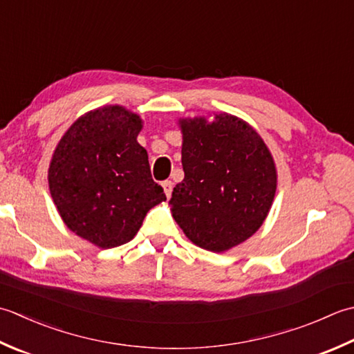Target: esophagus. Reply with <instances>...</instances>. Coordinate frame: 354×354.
Returning a JSON list of instances; mask_svg holds the SVG:
<instances>
[{
	"instance_id": "esophagus-1",
	"label": "esophagus",
	"mask_w": 354,
	"mask_h": 354,
	"mask_svg": "<svg viewBox=\"0 0 354 354\" xmlns=\"http://www.w3.org/2000/svg\"><path fill=\"white\" fill-rule=\"evenodd\" d=\"M172 182L171 180H165V182L162 183V187H163V191H165V196H167L168 198L171 197V194H172Z\"/></svg>"
}]
</instances>
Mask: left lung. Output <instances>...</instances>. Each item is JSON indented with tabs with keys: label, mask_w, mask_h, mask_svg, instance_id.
Instances as JSON below:
<instances>
[{
	"label": "left lung",
	"mask_w": 354,
	"mask_h": 354,
	"mask_svg": "<svg viewBox=\"0 0 354 354\" xmlns=\"http://www.w3.org/2000/svg\"><path fill=\"white\" fill-rule=\"evenodd\" d=\"M185 178L169 200L187 240L209 252L244 243L268 218L278 186L275 160L249 122L229 113L178 118Z\"/></svg>",
	"instance_id": "8db88e82"
}]
</instances>
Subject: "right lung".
Listing matches in <instances>:
<instances>
[{
  "mask_svg": "<svg viewBox=\"0 0 354 354\" xmlns=\"http://www.w3.org/2000/svg\"><path fill=\"white\" fill-rule=\"evenodd\" d=\"M142 128V118L124 105L95 108L68 127L50 160L48 189L57 214L99 249L131 241L149 209L167 200L137 142Z\"/></svg>",
  "mask_w": 354,
  "mask_h": 354,
  "instance_id": "add662e5",
  "label": "right lung"
}]
</instances>
